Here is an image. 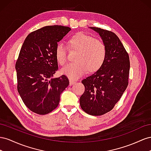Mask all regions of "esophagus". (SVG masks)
<instances>
[{
  "label": "esophagus",
  "instance_id": "1",
  "mask_svg": "<svg viewBox=\"0 0 151 151\" xmlns=\"http://www.w3.org/2000/svg\"><path fill=\"white\" fill-rule=\"evenodd\" d=\"M75 83V81L73 80H71V79L70 80V85H72L74 84Z\"/></svg>",
  "mask_w": 151,
  "mask_h": 151
}]
</instances>
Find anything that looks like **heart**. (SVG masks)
<instances>
[{
    "instance_id": "heart-1",
    "label": "heart",
    "mask_w": 151,
    "mask_h": 151,
    "mask_svg": "<svg viewBox=\"0 0 151 151\" xmlns=\"http://www.w3.org/2000/svg\"><path fill=\"white\" fill-rule=\"evenodd\" d=\"M70 51H76L75 61L68 64L61 73L71 79L80 78L87 71L94 73L102 66L106 58V47L104 42L84 33H78L67 41ZM57 62L64 66L67 62V49L63 44H58L55 49Z\"/></svg>"
}]
</instances>
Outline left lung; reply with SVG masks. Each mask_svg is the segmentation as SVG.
Listing matches in <instances>:
<instances>
[{"label": "left lung", "mask_w": 151, "mask_h": 151, "mask_svg": "<svg viewBox=\"0 0 151 151\" xmlns=\"http://www.w3.org/2000/svg\"><path fill=\"white\" fill-rule=\"evenodd\" d=\"M91 28L101 37L107 54L99 70L81 81L85 92L80 98V104L87 114L101 116L113 109L128 87L130 59L114 33L100 28Z\"/></svg>", "instance_id": "8db88e82"}]
</instances>
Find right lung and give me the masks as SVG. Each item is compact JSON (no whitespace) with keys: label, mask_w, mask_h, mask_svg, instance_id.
<instances>
[{"label":"right lung","mask_w":151,"mask_h":151,"mask_svg":"<svg viewBox=\"0 0 151 151\" xmlns=\"http://www.w3.org/2000/svg\"><path fill=\"white\" fill-rule=\"evenodd\" d=\"M71 30L61 25L47 26L30 33L16 63L17 89L28 108L38 114L54 110L60 96L69 85L68 77H52L58 70L55 49Z\"/></svg>","instance_id":"obj_1"}]
</instances>
